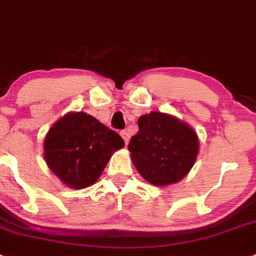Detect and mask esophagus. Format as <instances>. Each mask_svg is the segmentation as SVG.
I'll list each match as a JSON object with an SVG mask.
<instances>
[{
	"label": "esophagus",
	"mask_w": 256,
	"mask_h": 256,
	"mask_svg": "<svg viewBox=\"0 0 256 256\" xmlns=\"http://www.w3.org/2000/svg\"><path fill=\"white\" fill-rule=\"evenodd\" d=\"M121 136H122V139H124V140H125V144H128V139H130V134H128V131H121Z\"/></svg>",
	"instance_id": "obj_1"
}]
</instances>
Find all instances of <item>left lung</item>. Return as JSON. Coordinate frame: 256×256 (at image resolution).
I'll use <instances>...</instances> for the list:
<instances>
[{
	"label": "left lung",
	"instance_id": "1",
	"mask_svg": "<svg viewBox=\"0 0 256 256\" xmlns=\"http://www.w3.org/2000/svg\"><path fill=\"white\" fill-rule=\"evenodd\" d=\"M139 131L128 143L131 161L148 183L165 186L180 182L194 165L198 136L186 122L152 110L139 117Z\"/></svg>",
	"mask_w": 256,
	"mask_h": 256
}]
</instances>
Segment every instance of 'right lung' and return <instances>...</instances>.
<instances>
[{"instance_id": "obj_1", "label": "right lung", "mask_w": 256, "mask_h": 256, "mask_svg": "<svg viewBox=\"0 0 256 256\" xmlns=\"http://www.w3.org/2000/svg\"><path fill=\"white\" fill-rule=\"evenodd\" d=\"M125 142L85 112H68L44 140V158L54 175L72 190H84L100 178L116 150Z\"/></svg>"}]
</instances>
